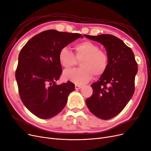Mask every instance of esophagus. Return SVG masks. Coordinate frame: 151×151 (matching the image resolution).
Masks as SVG:
<instances>
[{"instance_id":"34e87169","label":"esophagus","mask_w":151,"mask_h":151,"mask_svg":"<svg viewBox=\"0 0 151 151\" xmlns=\"http://www.w3.org/2000/svg\"><path fill=\"white\" fill-rule=\"evenodd\" d=\"M75 88L76 89H80L82 88V86L80 85H76L75 86Z\"/></svg>"}]
</instances>
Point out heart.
Returning a JSON list of instances; mask_svg holds the SVG:
<instances>
[{"label": "heart", "instance_id": "obj_1", "mask_svg": "<svg viewBox=\"0 0 151 151\" xmlns=\"http://www.w3.org/2000/svg\"><path fill=\"white\" fill-rule=\"evenodd\" d=\"M74 54L67 47H63L58 53V60L62 67L70 68L80 62L81 68L67 70L63 77L65 80L82 85L89 82L94 74L99 77L106 71L108 57L106 53L99 50L97 44L89 41L81 42L74 47Z\"/></svg>", "mask_w": 151, "mask_h": 151}]
</instances>
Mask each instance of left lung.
Returning a JSON list of instances; mask_svg holds the SVG:
<instances>
[{"mask_svg":"<svg viewBox=\"0 0 151 151\" xmlns=\"http://www.w3.org/2000/svg\"><path fill=\"white\" fill-rule=\"evenodd\" d=\"M84 36L101 43L109 60L106 71L91 85L93 93L86 103L94 115L109 120L118 115L133 96L137 63L132 49L116 36L109 34Z\"/></svg>","mask_w":151,"mask_h":151,"instance_id":"8db88e82","label":"left lung"}]
</instances>
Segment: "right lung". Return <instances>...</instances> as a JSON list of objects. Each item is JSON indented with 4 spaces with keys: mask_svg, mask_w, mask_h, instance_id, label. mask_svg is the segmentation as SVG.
<instances>
[{
    "mask_svg": "<svg viewBox=\"0 0 151 151\" xmlns=\"http://www.w3.org/2000/svg\"><path fill=\"white\" fill-rule=\"evenodd\" d=\"M80 37L83 36L79 33L47 30L33 36L21 49L16 79L21 101L37 117L48 119L57 115L75 90L70 81L56 84L62 71L58 53Z\"/></svg>",
    "mask_w": 151,
    "mask_h": 151,
    "instance_id": "add662e5",
    "label": "right lung"
}]
</instances>
